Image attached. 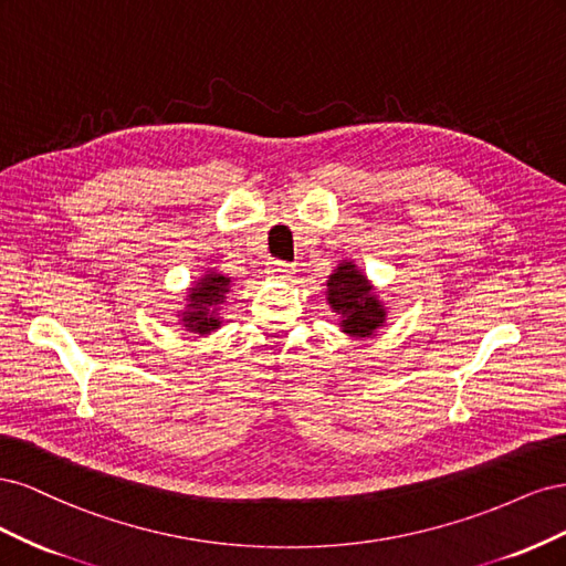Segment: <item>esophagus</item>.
Returning a JSON list of instances; mask_svg holds the SVG:
<instances>
[{"label":"esophagus","instance_id":"34e87169","mask_svg":"<svg viewBox=\"0 0 566 566\" xmlns=\"http://www.w3.org/2000/svg\"><path fill=\"white\" fill-rule=\"evenodd\" d=\"M266 269H269V273H271L273 279H287L290 273L295 271L293 264H287V262H283V260H271Z\"/></svg>","mask_w":566,"mask_h":566}]
</instances>
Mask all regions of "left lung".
Returning a JSON list of instances; mask_svg holds the SVG:
<instances>
[{
	"label": "left lung",
	"instance_id": "left-lung-1",
	"mask_svg": "<svg viewBox=\"0 0 566 566\" xmlns=\"http://www.w3.org/2000/svg\"><path fill=\"white\" fill-rule=\"evenodd\" d=\"M370 285L356 271L354 264L345 262L337 266V271L328 281V302L337 314L345 316L342 321V331L366 337L385 321V312L380 310V302L370 295Z\"/></svg>",
	"mask_w": 566,
	"mask_h": 566
}]
</instances>
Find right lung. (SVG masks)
<instances>
[{
  "label": "right lung",
  "mask_w": 566,
  "mask_h": 566,
  "mask_svg": "<svg viewBox=\"0 0 566 566\" xmlns=\"http://www.w3.org/2000/svg\"><path fill=\"white\" fill-rule=\"evenodd\" d=\"M229 279L221 276V273L210 271L193 290H191V312L184 314L186 321V331L208 335L210 331L219 328V318L214 316V306L219 302H224V295L229 293Z\"/></svg>",
  "instance_id": "obj_1"
}]
</instances>
